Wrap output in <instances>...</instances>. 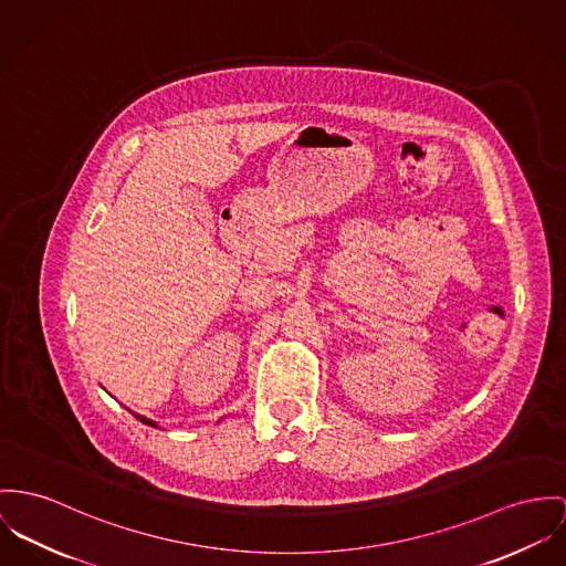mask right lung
Returning a JSON list of instances; mask_svg holds the SVG:
<instances>
[{"instance_id":"right-lung-1","label":"right lung","mask_w":566,"mask_h":566,"mask_svg":"<svg viewBox=\"0 0 566 566\" xmlns=\"http://www.w3.org/2000/svg\"><path fill=\"white\" fill-rule=\"evenodd\" d=\"M133 413V411H130ZM142 424H148V427H155V429H159V424L155 422V420H150V418H144V416H139V413H133Z\"/></svg>"}]
</instances>
